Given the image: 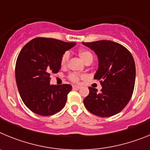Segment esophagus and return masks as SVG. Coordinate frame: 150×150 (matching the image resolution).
Masks as SVG:
<instances>
[{
  "label": "esophagus",
  "mask_w": 150,
  "mask_h": 150,
  "mask_svg": "<svg viewBox=\"0 0 150 150\" xmlns=\"http://www.w3.org/2000/svg\"><path fill=\"white\" fill-rule=\"evenodd\" d=\"M80 88H81V87L79 86H73V88L75 90H79Z\"/></svg>",
  "instance_id": "esophagus-1"
}]
</instances>
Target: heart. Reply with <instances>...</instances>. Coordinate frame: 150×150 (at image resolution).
Segmentation results:
<instances>
[{"label":"heart","instance_id":"b5f03b06","mask_svg":"<svg viewBox=\"0 0 150 150\" xmlns=\"http://www.w3.org/2000/svg\"><path fill=\"white\" fill-rule=\"evenodd\" d=\"M78 55H79V57L81 59V60L84 62L85 64L86 62H89V61L93 60V55L89 51L86 50H81L78 52ZM69 57H70V54L69 52H66L64 53V55H62V59H61V64L62 66H65L67 64V62L69 60ZM69 78L71 79V80H72L73 82H78L79 79V76H78L77 74H71L70 76H69Z\"/></svg>","mask_w":150,"mask_h":150}]
</instances>
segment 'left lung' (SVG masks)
<instances>
[{"instance_id":"obj_1","label":"left lung","mask_w":150,"mask_h":150,"mask_svg":"<svg viewBox=\"0 0 150 150\" xmlns=\"http://www.w3.org/2000/svg\"><path fill=\"white\" fill-rule=\"evenodd\" d=\"M98 59V68L94 79L100 80L102 89L88 87L89 94L83 100L87 110L100 117H109L121 112L133 94L135 83L134 60L129 51L111 40L84 43Z\"/></svg>"}]
</instances>
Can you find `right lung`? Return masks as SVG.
<instances>
[{"label": "right lung", "mask_w": 150, "mask_h": 150, "mask_svg": "<svg viewBox=\"0 0 150 150\" xmlns=\"http://www.w3.org/2000/svg\"><path fill=\"white\" fill-rule=\"evenodd\" d=\"M76 43L37 38L24 46L16 64V81L21 98L29 110L40 116L55 114L65 106L71 85L50 84V74L61 69V59Z\"/></svg>", "instance_id": "1"}]
</instances>
